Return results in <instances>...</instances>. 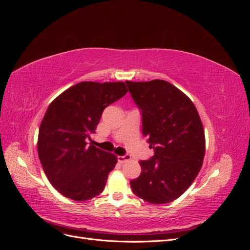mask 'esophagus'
Listing matches in <instances>:
<instances>
[{"instance_id":"esophagus-1","label":"esophagus","mask_w":250,"mask_h":250,"mask_svg":"<svg viewBox=\"0 0 250 250\" xmlns=\"http://www.w3.org/2000/svg\"><path fill=\"white\" fill-rule=\"evenodd\" d=\"M130 160H131V157H130V155H128V154L119 155V156H118V162H119L120 164H124L125 162L130 161Z\"/></svg>"}]
</instances>
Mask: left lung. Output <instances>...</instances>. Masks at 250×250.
I'll use <instances>...</instances> for the list:
<instances>
[{
	"label": "left lung",
	"mask_w": 250,
	"mask_h": 250,
	"mask_svg": "<svg viewBox=\"0 0 250 250\" xmlns=\"http://www.w3.org/2000/svg\"><path fill=\"white\" fill-rule=\"evenodd\" d=\"M142 113V131L154 155L141 161L132 192L149 203L172 202L199 173L206 152L204 130L194 103L171 83L126 81Z\"/></svg>",
	"instance_id": "8db88e82"
}]
</instances>
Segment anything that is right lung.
I'll return each mask as SVG.
<instances>
[{
    "label": "right lung",
    "mask_w": 250,
    "mask_h": 250,
    "mask_svg": "<svg viewBox=\"0 0 250 250\" xmlns=\"http://www.w3.org/2000/svg\"><path fill=\"white\" fill-rule=\"evenodd\" d=\"M128 92L124 82L83 81L59 95L44 113L37 151L52 186L65 197L85 201L104 190L117 156L86 140L103 110Z\"/></svg>",
    "instance_id": "1"
}]
</instances>
